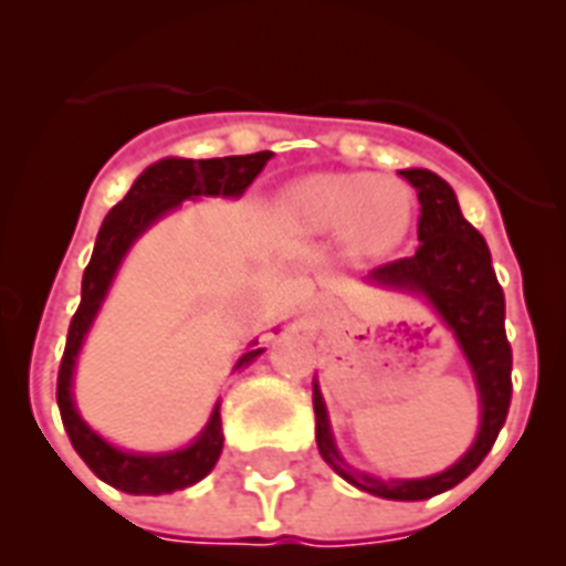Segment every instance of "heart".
<instances>
[{
    "mask_svg": "<svg viewBox=\"0 0 566 566\" xmlns=\"http://www.w3.org/2000/svg\"><path fill=\"white\" fill-rule=\"evenodd\" d=\"M294 223L315 234H349L360 251L398 243L409 226L412 202L398 182H375L364 174H321L289 195Z\"/></svg>",
    "mask_w": 566,
    "mask_h": 566,
    "instance_id": "heart-1",
    "label": "heart"
}]
</instances>
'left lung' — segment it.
Instances as JSON below:
<instances>
[{
  "label": "left lung",
  "mask_w": 566,
  "mask_h": 566,
  "mask_svg": "<svg viewBox=\"0 0 566 566\" xmlns=\"http://www.w3.org/2000/svg\"><path fill=\"white\" fill-rule=\"evenodd\" d=\"M400 177L418 191L421 220H418V251L371 269L369 277L386 286L421 292L438 315L449 323L461 340V349L475 371L481 392V432L475 443L455 467L421 481H380L366 472H355L337 455L329 432V418L323 407L321 389L315 384L317 449L323 461L357 490L392 501H423L438 492L452 490L463 478L478 470L486 452L499 438L513 400V349L504 329V292L499 286L492 254L481 231L472 229L461 214L455 191L447 180L427 168H407Z\"/></svg>",
  "instance_id": "8db88e82"
}]
</instances>
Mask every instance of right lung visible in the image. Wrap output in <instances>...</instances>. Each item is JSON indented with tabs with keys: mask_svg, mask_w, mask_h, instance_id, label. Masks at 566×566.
Masks as SVG:
<instances>
[{
	"mask_svg": "<svg viewBox=\"0 0 566 566\" xmlns=\"http://www.w3.org/2000/svg\"><path fill=\"white\" fill-rule=\"evenodd\" d=\"M272 159V151L245 154V157H214V159H159L145 168L132 186V191L105 214L99 234H96L94 254L82 274V301L76 315L71 317L67 329L65 355L60 364V378H56V403H60L65 432L80 452V458L91 467L96 478L105 484L117 486L128 495H163V492L186 490L197 484L200 478L214 470L217 458L223 452V423H220V407L211 415L209 427L202 429L191 447L168 455H134L123 449L111 447L96 432H91L88 423L82 421L71 398V378H74V360L82 346V337L94 321L96 308L108 292L119 260L125 258L128 245L143 234L148 226L163 217L166 211L177 209L182 200L200 195H223L237 197L254 182L263 166ZM263 349L245 352L237 360L234 369L251 364Z\"/></svg>",
	"mask_w": 566,
	"mask_h": 566,
	"instance_id": "add662e5",
	"label": "right lung"
}]
</instances>
